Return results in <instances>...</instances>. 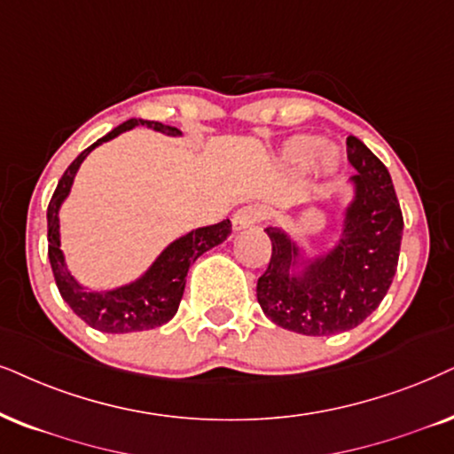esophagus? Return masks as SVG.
I'll use <instances>...</instances> for the list:
<instances>
[{
    "instance_id": "esophagus-1",
    "label": "esophagus",
    "mask_w": 454,
    "mask_h": 454,
    "mask_svg": "<svg viewBox=\"0 0 454 454\" xmlns=\"http://www.w3.org/2000/svg\"><path fill=\"white\" fill-rule=\"evenodd\" d=\"M263 217V211L257 207V205H245V207H240L234 211L232 215V228L234 231H245V228L254 226Z\"/></svg>"
}]
</instances>
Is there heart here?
Returning a JSON list of instances; mask_svg holds the SVG:
<instances>
[{
  "label": "heart",
  "mask_w": 454,
  "mask_h": 454,
  "mask_svg": "<svg viewBox=\"0 0 454 454\" xmlns=\"http://www.w3.org/2000/svg\"><path fill=\"white\" fill-rule=\"evenodd\" d=\"M323 142L314 136H300L294 137L291 142H286L283 159L286 165L295 169H306L317 160L318 169L325 171V174H331V171L340 169L341 165V153L337 146H324Z\"/></svg>",
  "instance_id": "b5f03b06"
}]
</instances>
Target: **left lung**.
Wrapping results in <instances>:
<instances>
[{"mask_svg": "<svg viewBox=\"0 0 454 454\" xmlns=\"http://www.w3.org/2000/svg\"><path fill=\"white\" fill-rule=\"evenodd\" d=\"M349 199L337 240L309 254L285 228L268 226L272 257L257 280V301L274 325L309 337L335 335L375 312L398 268L404 220L386 165L348 137Z\"/></svg>", "mask_w": 454, "mask_h": 454, "instance_id": "1", "label": "left lung"}]
</instances>
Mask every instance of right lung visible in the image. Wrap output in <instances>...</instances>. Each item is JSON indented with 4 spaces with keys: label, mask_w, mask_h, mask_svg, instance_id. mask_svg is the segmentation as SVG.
I'll return each instance as SVG.
<instances>
[{
    "label": "right lung",
    "mask_w": 454,
    "mask_h": 454,
    "mask_svg": "<svg viewBox=\"0 0 454 454\" xmlns=\"http://www.w3.org/2000/svg\"><path fill=\"white\" fill-rule=\"evenodd\" d=\"M137 125H146L154 131H160L165 136L180 137L182 131L171 125H163L159 121H148V119H128V121L108 131L100 140L85 148L77 159L68 165L62 174L59 186H56L54 197L48 205V257L54 272L56 286H59L62 300L68 303V308L77 314L83 323H88L91 329L102 333H134L148 331L169 323L176 317L177 306H180L182 295H184L186 274L191 263L214 249L231 237L232 223L223 220L214 226L194 228L186 232L184 237L176 239L157 255L151 266H148L140 277L129 280V283L113 286V289L91 291L74 278V274L68 270L65 254L60 249V207L71 194L74 176L85 160V157L94 151L96 146L105 145L123 131H129Z\"/></svg>",
    "instance_id": "obj_1"
}]
</instances>
